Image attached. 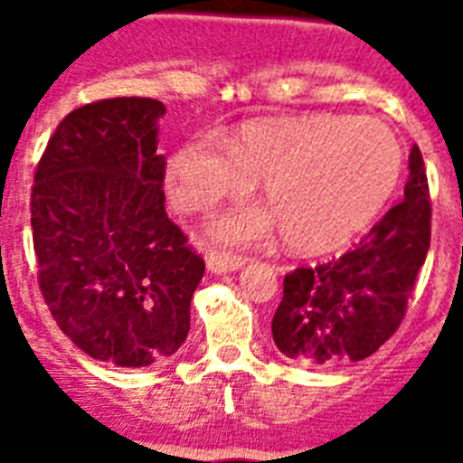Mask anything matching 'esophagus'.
I'll return each instance as SVG.
<instances>
[{"instance_id":"1","label":"esophagus","mask_w":463,"mask_h":463,"mask_svg":"<svg viewBox=\"0 0 463 463\" xmlns=\"http://www.w3.org/2000/svg\"><path fill=\"white\" fill-rule=\"evenodd\" d=\"M245 264V257L232 255V252L224 250H208L206 252V269L211 273H227L236 271Z\"/></svg>"}]
</instances>
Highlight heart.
<instances>
[{
  "instance_id": "1",
  "label": "heart",
  "mask_w": 463,
  "mask_h": 463,
  "mask_svg": "<svg viewBox=\"0 0 463 463\" xmlns=\"http://www.w3.org/2000/svg\"><path fill=\"white\" fill-rule=\"evenodd\" d=\"M171 194L185 213L236 199L261 181L267 208L250 206L215 220L229 243L267 239L278 222L297 252H329L378 215L401 175V148L373 118L304 116L248 122L236 137L202 134L171 159Z\"/></svg>"
}]
</instances>
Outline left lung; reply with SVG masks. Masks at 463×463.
<instances>
[{"label":"left lung","instance_id":"obj_1","mask_svg":"<svg viewBox=\"0 0 463 463\" xmlns=\"http://www.w3.org/2000/svg\"><path fill=\"white\" fill-rule=\"evenodd\" d=\"M408 169L406 196L353 250L285 276L271 322L285 357L313 369L362 362L401 326L431 243V194L417 146Z\"/></svg>","mask_w":463,"mask_h":463}]
</instances>
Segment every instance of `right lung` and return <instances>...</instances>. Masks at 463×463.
<instances>
[{"label": "right lung", "mask_w": 463, "mask_h": 463, "mask_svg": "<svg viewBox=\"0 0 463 463\" xmlns=\"http://www.w3.org/2000/svg\"><path fill=\"white\" fill-rule=\"evenodd\" d=\"M159 116L165 104L148 97L71 110L48 138L32 185L48 310L83 353L125 369L178 353L206 269L166 215Z\"/></svg>", "instance_id": "add662e5"}]
</instances>
